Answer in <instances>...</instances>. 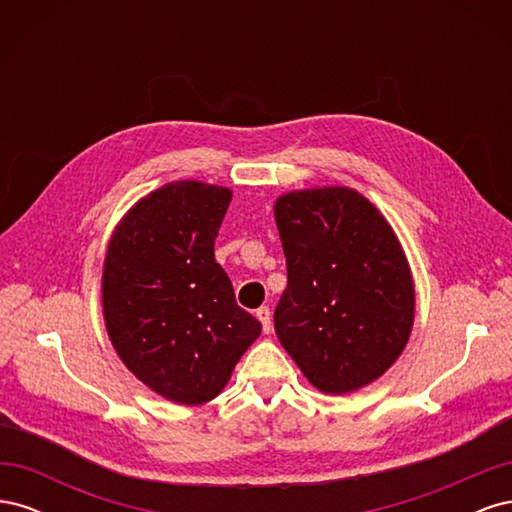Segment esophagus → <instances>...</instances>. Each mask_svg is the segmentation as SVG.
<instances>
[{
  "instance_id": "obj_1",
  "label": "esophagus",
  "mask_w": 512,
  "mask_h": 512,
  "mask_svg": "<svg viewBox=\"0 0 512 512\" xmlns=\"http://www.w3.org/2000/svg\"><path fill=\"white\" fill-rule=\"evenodd\" d=\"M256 318L262 322V331H265V333H271V329H273L271 309H269V307H258V309H256Z\"/></svg>"
}]
</instances>
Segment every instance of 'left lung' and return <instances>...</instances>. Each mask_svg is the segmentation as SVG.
Returning a JSON list of instances; mask_svg holds the SVG:
<instances>
[{
  "instance_id": "obj_1",
  "label": "left lung",
  "mask_w": 512,
  "mask_h": 512,
  "mask_svg": "<svg viewBox=\"0 0 512 512\" xmlns=\"http://www.w3.org/2000/svg\"><path fill=\"white\" fill-rule=\"evenodd\" d=\"M288 286L275 333L318 391L344 395L374 382L406 348L414 284L384 215L350 188L277 198Z\"/></svg>"
}]
</instances>
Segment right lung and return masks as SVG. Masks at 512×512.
Here are the masks:
<instances>
[{
  "instance_id": "add662e5",
  "label": "right lung",
  "mask_w": 512,
  "mask_h": 512,
  "mask_svg": "<svg viewBox=\"0 0 512 512\" xmlns=\"http://www.w3.org/2000/svg\"><path fill=\"white\" fill-rule=\"evenodd\" d=\"M230 198L218 185L166 183L123 215L106 250L113 348L151 391L183 406L218 397L262 329L213 254Z\"/></svg>"
}]
</instances>
